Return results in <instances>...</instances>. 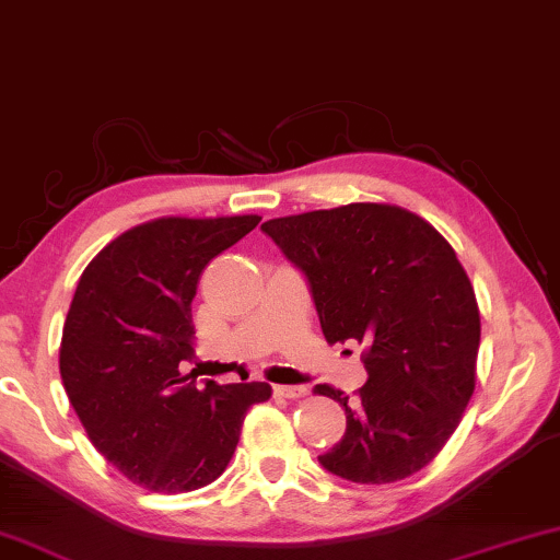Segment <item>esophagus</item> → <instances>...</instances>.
<instances>
[{"label": "esophagus", "mask_w": 560, "mask_h": 560, "mask_svg": "<svg viewBox=\"0 0 560 560\" xmlns=\"http://www.w3.org/2000/svg\"><path fill=\"white\" fill-rule=\"evenodd\" d=\"M272 392L282 399H303V396H307V386H275Z\"/></svg>", "instance_id": "obj_1"}]
</instances>
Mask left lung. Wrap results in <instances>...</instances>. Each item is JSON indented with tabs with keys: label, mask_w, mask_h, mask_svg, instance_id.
I'll return each instance as SVG.
<instances>
[{
	"label": "left lung",
	"mask_w": 560,
	"mask_h": 560,
	"mask_svg": "<svg viewBox=\"0 0 560 560\" xmlns=\"http://www.w3.org/2000/svg\"><path fill=\"white\" fill-rule=\"evenodd\" d=\"M303 270L328 343L366 346L369 381L346 409V434L320 465L343 480L386 485L427 467L475 392L480 307L455 249L409 209L376 201L262 224Z\"/></svg>",
	"instance_id": "obj_1"
}]
</instances>
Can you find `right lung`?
Segmentation results:
<instances>
[{
	"instance_id": "right-lung-1",
	"label": "right lung",
	"mask_w": 560,
	"mask_h": 560,
	"mask_svg": "<svg viewBox=\"0 0 560 560\" xmlns=\"http://www.w3.org/2000/svg\"><path fill=\"white\" fill-rule=\"evenodd\" d=\"M262 217H161L105 245L80 275L60 340V376L88 440L133 485L191 492L220 477L270 384L182 374L194 359L191 300L209 260Z\"/></svg>"
}]
</instances>
